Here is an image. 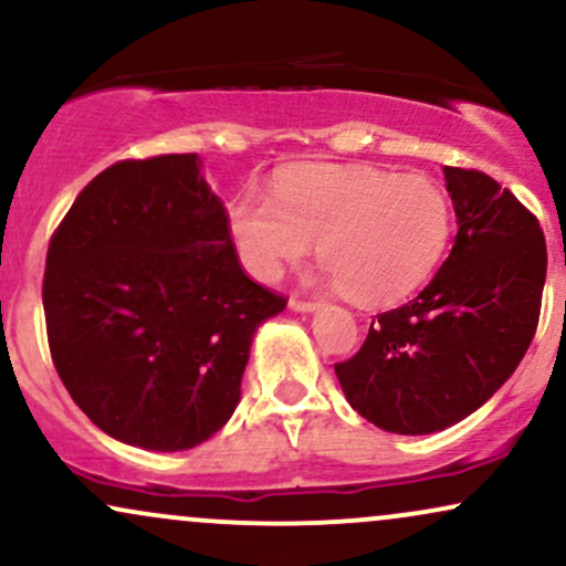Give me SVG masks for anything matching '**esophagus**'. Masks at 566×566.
Wrapping results in <instances>:
<instances>
[{
	"instance_id": "34e87169",
	"label": "esophagus",
	"mask_w": 566,
	"mask_h": 566,
	"mask_svg": "<svg viewBox=\"0 0 566 566\" xmlns=\"http://www.w3.org/2000/svg\"><path fill=\"white\" fill-rule=\"evenodd\" d=\"M290 305L295 311H316L319 308V301H314V297H303V295H292L290 297Z\"/></svg>"
}]
</instances>
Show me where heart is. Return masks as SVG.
<instances>
[{
    "instance_id": "obj_1",
    "label": "heart",
    "mask_w": 566,
    "mask_h": 566,
    "mask_svg": "<svg viewBox=\"0 0 566 566\" xmlns=\"http://www.w3.org/2000/svg\"><path fill=\"white\" fill-rule=\"evenodd\" d=\"M244 269L274 282L319 242V261L350 301L396 303L423 287L452 237V201L428 175L308 167L271 193L247 188L229 207Z\"/></svg>"
}]
</instances>
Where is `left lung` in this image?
Segmentation results:
<instances>
[{"label":"left lung","mask_w":566,"mask_h":566,"mask_svg":"<svg viewBox=\"0 0 566 566\" xmlns=\"http://www.w3.org/2000/svg\"><path fill=\"white\" fill-rule=\"evenodd\" d=\"M458 237L415 301L378 314L335 373L350 407L391 433L460 423L511 378L541 319L548 252L537 218L486 172L444 167Z\"/></svg>","instance_id":"8db88e82"}]
</instances>
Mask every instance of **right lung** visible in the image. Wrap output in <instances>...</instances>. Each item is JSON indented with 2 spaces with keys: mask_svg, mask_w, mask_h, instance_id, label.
<instances>
[{
  "mask_svg": "<svg viewBox=\"0 0 566 566\" xmlns=\"http://www.w3.org/2000/svg\"><path fill=\"white\" fill-rule=\"evenodd\" d=\"M197 154L95 175L48 247L53 365L76 407L143 450H191L239 405L252 335L287 297L247 276Z\"/></svg>",
  "mask_w": 566,
  "mask_h": 566,
  "instance_id": "right-lung-1",
  "label": "right lung"
}]
</instances>
